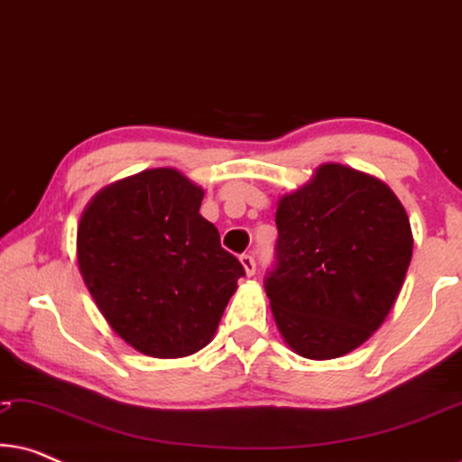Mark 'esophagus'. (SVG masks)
<instances>
[{
  "label": "esophagus",
  "mask_w": 462,
  "mask_h": 462,
  "mask_svg": "<svg viewBox=\"0 0 462 462\" xmlns=\"http://www.w3.org/2000/svg\"><path fill=\"white\" fill-rule=\"evenodd\" d=\"M239 263H242L245 275H254V271H256L254 256H252V254H242V256H239Z\"/></svg>",
  "instance_id": "obj_1"
}]
</instances>
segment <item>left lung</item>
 I'll list each match as a JSON object with an SVG mask.
<instances>
[{
	"label": "left lung",
	"mask_w": 462,
	"mask_h": 462,
	"mask_svg": "<svg viewBox=\"0 0 462 462\" xmlns=\"http://www.w3.org/2000/svg\"><path fill=\"white\" fill-rule=\"evenodd\" d=\"M275 225L264 290L283 340L309 359L357 349L389 315L412 258L402 201L374 176L324 163L280 199Z\"/></svg>",
	"instance_id": "left-lung-1"
}]
</instances>
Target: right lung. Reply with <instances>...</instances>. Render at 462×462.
I'll use <instances>...</instances> for the list:
<instances>
[{"label": "right lung", "mask_w": 462, "mask_h": 462, "mask_svg": "<svg viewBox=\"0 0 462 462\" xmlns=\"http://www.w3.org/2000/svg\"><path fill=\"white\" fill-rule=\"evenodd\" d=\"M204 189L153 168L100 189L78 226V264L94 302L151 357L204 349L245 275L199 214Z\"/></svg>", "instance_id": "add662e5"}]
</instances>
